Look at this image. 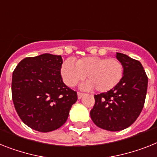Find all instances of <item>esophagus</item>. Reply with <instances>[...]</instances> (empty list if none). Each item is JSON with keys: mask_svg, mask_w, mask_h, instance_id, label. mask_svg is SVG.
<instances>
[{"mask_svg": "<svg viewBox=\"0 0 157 157\" xmlns=\"http://www.w3.org/2000/svg\"><path fill=\"white\" fill-rule=\"evenodd\" d=\"M83 95H84V94H83V93H81V92H78V99H82V97L83 96Z\"/></svg>", "mask_w": 157, "mask_h": 157, "instance_id": "34e87169", "label": "esophagus"}]
</instances>
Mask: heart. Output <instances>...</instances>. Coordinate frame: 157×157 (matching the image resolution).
I'll list each match as a JSON object with an SVG mask.
<instances>
[{
    "label": "heart",
    "instance_id": "heart-1",
    "mask_svg": "<svg viewBox=\"0 0 157 157\" xmlns=\"http://www.w3.org/2000/svg\"><path fill=\"white\" fill-rule=\"evenodd\" d=\"M63 81L68 86H75L87 75L86 87H94L99 92L112 90L121 81L124 75L122 63L116 58L85 57L75 63L67 59L62 66Z\"/></svg>",
    "mask_w": 157,
    "mask_h": 157
}]
</instances>
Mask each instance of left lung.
<instances>
[{
  "mask_svg": "<svg viewBox=\"0 0 157 157\" xmlns=\"http://www.w3.org/2000/svg\"><path fill=\"white\" fill-rule=\"evenodd\" d=\"M124 67L117 86L107 92L94 94L90 112L94 124L105 130L117 132L131 126L142 111L147 88V76L139 61L116 53Z\"/></svg>",
  "mask_w": 157,
  "mask_h": 157,
  "instance_id": "obj_1",
  "label": "left lung"
}]
</instances>
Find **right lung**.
Masks as SVG:
<instances>
[{
    "mask_svg": "<svg viewBox=\"0 0 157 157\" xmlns=\"http://www.w3.org/2000/svg\"><path fill=\"white\" fill-rule=\"evenodd\" d=\"M61 55L43 54L25 58L13 72L12 98L22 122L48 132L63 126L78 99L61 75Z\"/></svg>",
    "mask_w": 157,
    "mask_h": 157,
    "instance_id": "1",
    "label": "right lung"
}]
</instances>
